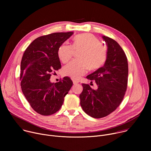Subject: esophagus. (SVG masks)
Wrapping results in <instances>:
<instances>
[{
	"mask_svg": "<svg viewBox=\"0 0 151 151\" xmlns=\"http://www.w3.org/2000/svg\"><path fill=\"white\" fill-rule=\"evenodd\" d=\"M73 84H77V83H79V81H76V80H75V79H73Z\"/></svg>",
	"mask_w": 151,
	"mask_h": 151,
	"instance_id": "esophagus-1",
	"label": "esophagus"
}]
</instances>
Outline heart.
Here are the masks:
<instances>
[{
  "mask_svg": "<svg viewBox=\"0 0 151 151\" xmlns=\"http://www.w3.org/2000/svg\"><path fill=\"white\" fill-rule=\"evenodd\" d=\"M74 50H82L79 54L80 60H74L63 68L65 76L78 79L87 72L88 69L96 70L102 67L107 57L106 47L94 35L84 33L73 38L72 46L66 43L61 44L58 50V56L63 62H68L73 55Z\"/></svg>",
  "mask_w": 151,
  "mask_h": 151,
  "instance_id": "heart-1",
  "label": "heart"
}]
</instances>
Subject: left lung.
Returning a JSON list of instances; mask_svg holds the SVG:
<instances>
[{
	"label": "left lung",
	"mask_w": 151,
	"mask_h": 151,
	"mask_svg": "<svg viewBox=\"0 0 151 151\" xmlns=\"http://www.w3.org/2000/svg\"><path fill=\"white\" fill-rule=\"evenodd\" d=\"M107 47V57L104 66L87 78L94 80L97 88L82 83L79 95L83 111L94 118H101L111 114L119 106L127 90L128 66L126 55L115 40L102 36Z\"/></svg>",
	"instance_id": "obj_1"
}]
</instances>
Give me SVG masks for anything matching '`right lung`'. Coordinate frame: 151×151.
Segmentation results:
<instances>
[{
	"mask_svg": "<svg viewBox=\"0 0 151 151\" xmlns=\"http://www.w3.org/2000/svg\"><path fill=\"white\" fill-rule=\"evenodd\" d=\"M73 34V32H61L40 36L23 55L19 78L21 90L33 110L42 115L58 111L73 85L69 77L56 83L50 80L54 70L61 68L58 56L60 46Z\"/></svg>",
	"mask_w": 151,
	"mask_h": 151,
	"instance_id": "add662e5",
	"label": "right lung"
}]
</instances>
